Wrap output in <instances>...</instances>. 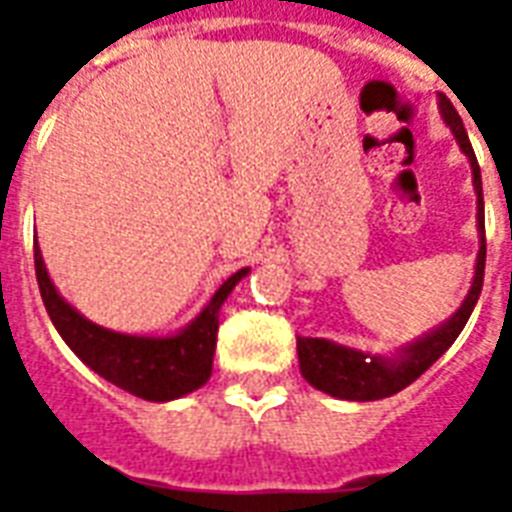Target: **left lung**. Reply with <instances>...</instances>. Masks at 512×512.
Instances as JSON below:
<instances>
[{
	"instance_id": "left-lung-1",
	"label": "left lung",
	"mask_w": 512,
	"mask_h": 512,
	"mask_svg": "<svg viewBox=\"0 0 512 512\" xmlns=\"http://www.w3.org/2000/svg\"><path fill=\"white\" fill-rule=\"evenodd\" d=\"M442 117L455 133L458 147L472 163V182L477 193V231H480V251H477V267L472 289L461 302V308L447 319L434 333H428L420 341L409 343L395 357H371V354L357 352L341 343L324 341V338H297V354H300V371L308 382L322 390V393L343 398V401H379L390 395L401 393L404 387L423 376L442 354L453 346L461 335L464 324L475 311L477 297L483 289V272H486V220H483V182H480V166H477L475 149L469 144L464 122L458 117L453 103L439 95Z\"/></svg>"
}]
</instances>
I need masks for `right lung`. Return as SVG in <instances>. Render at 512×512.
I'll use <instances>...</instances> for the list:
<instances>
[{
    "label": "right lung",
    "mask_w": 512,
    "mask_h": 512,
    "mask_svg": "<svg viewBox=\"0 0 512 512\" xmlns=\"http://www.w3.org/2000/svg\"><path fill=\"white\" fill-rule=\"evenodd\" d=\"M35 272L40 297L57 333L84 363L106 382L117 384L125 393L144 401H174L199 390L212 374V357L218 341V313L231 289L248 275V267L234 272L212 294L207 308L193 322L166 338L147 335H125L106 330L100 324L84 319L76 308H70L57 286L51 283L43 264V253L35 245Z\"/></svg>",
    "instance_id": "1"
}]
</instances>
